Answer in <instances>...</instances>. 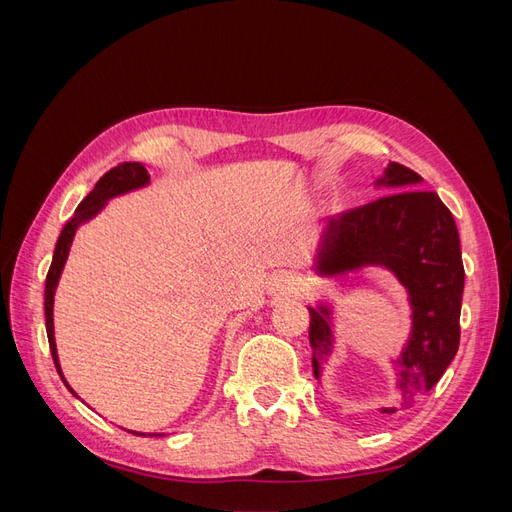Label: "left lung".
Wrapping results in <instances>:
<instances>
[{
  "label": "left lung",
  "instance_id": "8db88e82",
  "mask_svg": "<svg viewBox=\"0 0 512 512\" xmlns=\"http://www.w3.org/2000/svg\"><path fill=\"white\" fill-rule=\"evenodd\" d=\"M423 177L391 162L376 181L393 194L339 213L320 235L314 271L346 275L365 267L391 271L408 292L410 337L395 363L399 404L410 406L438 384L459 348L463 262L453 213L436 192L416 190ZM309 309L314 376L333 352V305ZM393 414L395 408H380Z\"/></svg>",
  "mask_w": 512,
  "mask_h": 512
}]
</instances>
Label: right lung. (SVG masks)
<instances>
[{
  "mask_svg": "<svg viewBox=\"0 0 512 512\" xmlns=\"http://www.w3.org/2000/svg\"><path fill=\"white\" fill-rule=\"evenodd\" d=\"M149 185V173L147 168L141 162H123L115 168L108 170V173L96 183V188L91 190L83 203L76 207L72 220H68V224L61 230V235L57 239L55 245V254H53V262L49 275H46V288H44V316H46V335H49V346H51V354H53V363L57 367V374L64 380V384L70 389L72 395H76L72 391V386L66 382L64 374H61L59 367V356H57V344H55V329H53V303H55V290L59 284L61 271H64V265L70 254V247L74 241L76 230H79L81 224L94 220L96 215L106 207V203L115 196L128 194L132 190H141ZM134 433V431H132ZM136 436H153V433H136Z\"/></svg>",
  "mask_w": 512,
  "mask_h": 512,
  "instance_id": "add662e5",
  "label": "right lung"
}]
</instances>
